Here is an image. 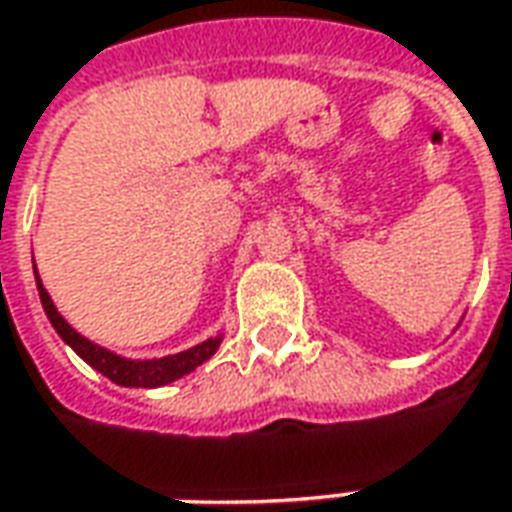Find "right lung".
I'll return each instance as SVG.
<instances>
[{
  "mask_svg": "<svg viewBox=\"0 0 512 512\" xmlns=\"http://www.w3.org/2000/svg\"><path fill=\"white\" fill-rule=\"evenodd\" d=\"M33 273H36V290H39L41 307H44V315L50 318V324L58 332V338L64 344L70 346L72 352L78 358L89 363L95 372H101L104 377H109L112 383H118L123 389H157V386H168L180 377L191 375L197 366H202L208 358H214V352L222 344V335H214L202 344L191 346L185 352H177V355H166V358H152V360H132L123 358L118 352L106 349V346H98L95 341L84 338L78 329H72L67 324V318L56 310L50 293L44 290V284L39 279V270H36V262H33Z\"/></svg>",
  "mask_w": 512,
  "mask_h": 512,
  "instance_id": "right-lung-1",
  "label": "right lung"
}]
</instances>
